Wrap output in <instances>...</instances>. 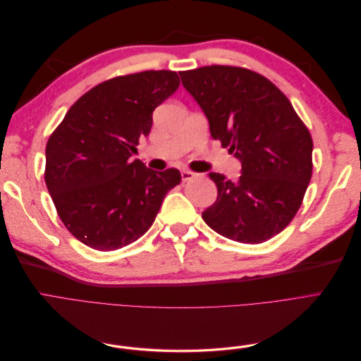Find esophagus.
Segmentation results:
<instances>
[{
    "instance_id": "1",
    "label": "esophagus",
    "mask_w": 361,
    "mask_h": 361,
    "mask_svg": "<svg viewBox=\"0 0 361 361\" xmlns=\"http://www.w3.org/2000/svg\"><path fill=\"white\" fill-rule=\"evenodd\" d=\"M180 176H182V180H183V182H187V180L194 179L195 176H197V174H195L194 171H190V170H182V171H180Z\"/></svg>"
}]
</instances>
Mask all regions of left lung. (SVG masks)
I'll use <instances>...</instances> for the list:
<instances>
[{
	"mask_svg": "<svg viewBox=\"0 0 361 361\" xmlns=\"http://www.w3.org/2000/svg\"><path fill=\"white\" fill-rule=\"evenodd\" d=\"M214 140L241 161V176L209 173L218 195L202 214L224 238L260 244L298 212L312 178L313 141L288 97L265 76L236 66L180 72Z\"/></svg>",
	"mask_w": 361,
	"mask_h": 361,
	"instance_id": "left-lung-1",
	"label": "left lung"
}]
</instances>
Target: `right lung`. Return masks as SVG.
I'll use <instances>...</instances> for the list:
<instances>
[{
  "label": "right lung",
  "mask_w": 361,
  "mask_h": 361,
  "mask_svg": "<svg viewBox=\"0 0 361 361\" xmlns=\"http://www.w3.org/2000/svg\"><path fill=\"white\" fill-rule=\"evenodd\" d=\"M173 71L116 76L82 94L47 143L45 182L68 231L93 250L133 244L154 224L176 169L154 171L129 157L155 108L178 90Z\"/></svg>",
  "instance_id": "right-lung-1"
}]
</instances>
